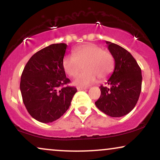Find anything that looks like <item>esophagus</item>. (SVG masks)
<instances>
[{"label": "esophagus", "instance_id": "obj_1", "mask_svg": "<svg viewBox=\"0 0 160 160\" xmlns=\"http://www.w3.org/2000/svg\"><path fill=\"white\" fill-rule=\"evenodd\" d=\"M78 91H81V90H85V89H87V87H78L77 88Z\"/></svg>", "mask_w": 160, "mask_h": 160}]
</instances>
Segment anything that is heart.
<instances>
[{
	"instance_id": "heart-1",
	"label": "heart",
	"mask_w": 160,
	"mask_h": 160,
	"mask_svg": "<svg viewBox=\"0 0 160 160\" xmlns=\"http://www.w3.org/2000/svg\"><path fill=\"white\" fill-rule=\"evenodd\" d=\"M62 66L71 77L76 76L83 66L85 70L77 76L74 83L85 87L96 81L98 78L100 80L108 78L114 68V58L109 51L100 46L88 43L75 49L74 56L64 57Z\"/></svg>"
}]
</instances>
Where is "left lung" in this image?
<instances>
[{
  "instance_id": "1",
  "label": "left lung",
  "mask_w": 160,
  "mask_h": 160,
  "mask_svg": "<svg viewBox=\"0 0 160 160\" xmlns=\"http://www.w3.org/2000/svg\"><path fill=\"white\" fill-rule=\"evenodd\" d=\"M114 58L113 72L107 83L101 86V95L95 102L96 107L112 117H120L132 111L141 91V70L132 54L120 46L106 41Z\"/></svg>"
}]
</instances>
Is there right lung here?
Returning a JSON list of instances; mask_svg holds the SVG:
<instances>
[{
	"mask_svg": "<svg viewBox=\"0 0 160 160\" xmlns=\"http://www.w3.org/2000/svg\"><path fill=\"white\" fill-rule=\"evenodd\" d=\"M67 47L55 43L40 49L31 57L22 74L23 103L29 114L40 122L49 123L60 118L78 91L72 86H63L70 82L62 66Z\"/></svg>",
	"mask_w": 160,
	"mask_h": 160,
	"instance_id": "1",
	"label": "right lung"
}]
</instances>
